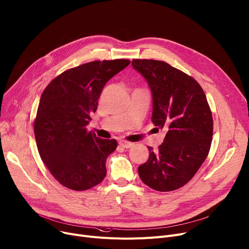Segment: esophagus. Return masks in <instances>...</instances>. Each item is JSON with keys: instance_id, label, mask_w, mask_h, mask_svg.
Returning <instances> with one entry per match:
<instances>
[{"instance_id": "esophagus-1", "label": "esophagus", "mask_w": 249, "mask_h": 249, "mask_svg": "<svg viewBox=\"0 0 249 249\" xmlns=\"http://www.w3.org/2000/svg\"><path fill=\"white\" fill-rule=\"evenodd\" d=\"M119 145L125 149H128V148H131L132 146H133L134 144L131 143V142H127V141H120L119 142Z\"/></svg>"}]
</instances>
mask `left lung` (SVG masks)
Wrapping results in <instances>:
<instances>
[{"label": "left lung", "instance_id": "8db88e82", "mask_svg": "<svg viewBox=\"0 0 249 249\" xmlns=\"http://www.w3.org/2000/svg\"><path fill=\"white\" fill-rule=\"evenodd\" d=\"M151 90L155 126L167 129L157 151L138 167L144 183L154 190H176L191 180L206 159L213 120L206 96L197 81L163 61H132Z\"/></svg>", "mask_w": 249, "mask_h": 249}]
</instances>
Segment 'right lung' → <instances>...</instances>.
<instances>
[{
	"mask_svg": "<svg viewBox=\"0 0 249 249\" xmlns=\"http://www.w3.org/2000/svg\"><path fill=\"white\" fill-rule=\"evenodd\" d=\"M129 64L125 59L83 64L57 76L44 90L34 133L41 159L63 186L88 190L105 178L106 160L117 141L97 137L87 125L106 83Z\"/></svg>",
	"mask_w": 249,
	"mask_h": 249,
	"instance_id": "1",
	"label": "right lung"
}]
</instances>
